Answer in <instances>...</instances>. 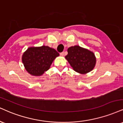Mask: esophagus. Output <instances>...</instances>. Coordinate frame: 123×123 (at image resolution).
Wrapping results in <instances>:
<instances>
[{
    "mask_svg": "<svg viewBox=\"0 0 123 123\" xmlns=\"http://www.w3.org/2000/svg\"><path fill=\"white\" fill-rule=\"evenodd\" d=\"M60 55L61 56H64L65 55V53L64 52H62L60 53Z\"/></svg>",
    "mask_w": 123,
    "mask_h": 123,
    "instance_id": "obj_1",
    "label": "esophagus"
}]
</instances>
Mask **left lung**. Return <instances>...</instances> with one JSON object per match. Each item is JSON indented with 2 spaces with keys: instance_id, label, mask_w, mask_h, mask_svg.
Masks as SVG:
<instances>
[{
  "instance_id": "1",
  "label": "left lung",
  "mask_w": 123,
  "mask_h": 123,
  "mask_svg": "<svg viewBox=\"0 0 123 123\" xmlns=\"http://www.w3.org/2000/svg\"><path fill=\"white\" fill-rule=\"evenodd\" d=\"M66 60L75 72L80 74H86L94 69L96 58L92 51L76 45L68 49Z\"/></svg>"
}]
</instances>
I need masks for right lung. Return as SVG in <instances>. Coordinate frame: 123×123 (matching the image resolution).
<instances>
[{
    "label": "right lung",
    "mask_w": 123,
    "mask_h": 123,
    "mask_svg": "<svg viewBox=\"0 0 123 123\" xmlns=\"http://www.w3.org/2000/svg\"><path fill=\"white\" fill-rule=\"evenodd\" d=\"M59 55L55 49L47 46L30 47L22 55V61L30 74L41 76L50 69L53 61Z\"/></svg>",
    "instance_id": "add662e5"
}]
</instances>
